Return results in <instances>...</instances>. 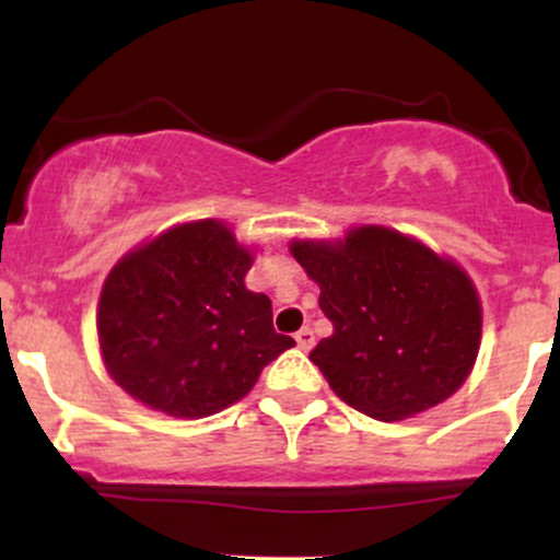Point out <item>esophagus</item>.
<instances>
[{
    "label": "esophagus",
    "mask_w": 560,
    "mask_h": 560,
    "mask_svg": "<svg viewBox=\"0 0 560 560\" xmlns=\"http://www.w3.org/2000/svg\"><path fill=\"white\" fill-rule=\"evenodd\" d=\"M294 339H298V347H300V350H311V347L313 345H316V334H313L311 329H307V326H302V329L298 331V334H294Z\"/></svg>",
    "instance_id": "obj_1"
}]
</instances>
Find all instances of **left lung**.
Listing matches in <instances>:
<instances>
[{
    "instance_id": "1",
    "label": "left lung",
    "mask_w": 560,
    "mask_h": 560,
    "mask_svg": "<svg viewBox=\"0 0 560 560\" xmlns=\"http://www.w3.org/2000/svg\"><path fill=\"white\" fill-rule=\"evenodd\" d=\"M331 320L311 361L339 400L378 421L419 416L455 395L481 345V300L453 258L389 226L292 240Z\"/></svg>"
}]
</instances>
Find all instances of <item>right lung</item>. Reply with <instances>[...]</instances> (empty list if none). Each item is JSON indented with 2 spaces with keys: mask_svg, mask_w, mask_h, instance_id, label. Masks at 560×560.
<instances>
[{
  "mask_svg": "<svg viewBox=\"0 0 560 560\" xmlns=\"http://www.w3.org/2000/svg\"><path fill=\"white\" fill-rule=\"evenodd\" d=\"M253 262V247L215 218L178 223L126 253L96 305L113 382L173 419H205L240 402L294 347L273 329L271 300L244 287Z\"/></svg>",
  "mask_w": 560,
  "mask_h": 560,
  "instance_id": "1",
  "label": "right lung"
}]
</instances>
